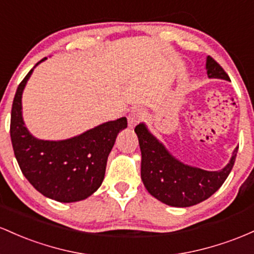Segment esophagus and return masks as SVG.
<instances>
[{"mask_svg":"<svg viewBox=\"0 0 254 254\" xmlns=\"http://www.w3.org/2000/svg\"><path fill=\"white\" fill-rule=\"evenodd\" d=\"M142 118H144V114H142L140 109H133L127 118L128 119V126H129L130 128H134L136 125L141 121Z\"/></svg>","mask_w":254,"mask_h":254,"instance_id":"obj_1","label":"esophagus"}]
</instances>
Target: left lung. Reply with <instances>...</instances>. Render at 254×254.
I'll list each match as a JSON object with an SVG mask.
<instances>
[{"mask_svg":"<svg viewBox=\"0 0 254 254\" xmlns=\"http://www.w3.org/2000/svg\"><path fill=\"white\" fill-rule=\"evenodd\" d=\"M209 78L229 80L223 68L211 56L206 59ZM141 151V180L151 195L175 207H189L210 198L232 172L239 146L223 169L207 172L184 164L169 153L144 124L134 128Z\"/></svg>","mask_w":254,"mask_h":254,"instance_id":"1","label":"left lung"}]
</instances>
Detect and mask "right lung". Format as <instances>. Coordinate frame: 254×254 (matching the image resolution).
<instances>
[{
	"instance_id": "right-lung-1",
	"label": "right lung",
	"mask_w": 254,
	"mask_h": 254,
	"mask_svg": "<svg viewBox=\"0 0 254 254\" xmlns=\"http://www.w3.org/2000/svg\"><path fill=\"white\" fill-rule=\"evenodd\" d=\"M32 72L33 68L19 84L12 105L14 155L25 178L43 195L61 203L84 200L103 182L108 156L120 130L127 127V119L105 122L65 140L37 139L28 132L21 113L22 91Z\"/></svg>"
}]
</instances>
